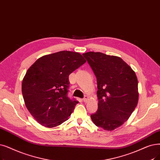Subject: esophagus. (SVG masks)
I'll return each instance as SVG.
<instances>
[{
    "mask_svg": "<svg viewBox=\"0 0 160 160\" xmlns=\"http://www.w3.org/2000/svg\"><path fill=\"white\" fill-rule=\"evenodd\" d=\"M87 99H88V98H87V96H85V97H84V98L82 99V101H84V102H86V101H87Z\"/></svg>",
    "mask_w": 160,
    "mask_h": 160,
    "instance_id": "1",
    "label": "esophagus"
}]
</instances>
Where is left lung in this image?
I'll list each match as a JSON object with an SVG mask.
<instances>
[{
	"label": "left lung",
	"instance_id": "obj_1",
	"mask_svg": "<svg viewBox=\"0 0 160 160\" xmlns=\"http://www.w3.org/2000/svg\"><path fill=\"white\" fill-rule=\"evenodd\" d=\"M82 55L94 72L98 89V109L91 118L97 126L112 131L126 122L137 107L135 72L119 57L93 52Z\"/></svg>",
	"mask_w": 160,
	"mask_h": 160
}]
</instances>
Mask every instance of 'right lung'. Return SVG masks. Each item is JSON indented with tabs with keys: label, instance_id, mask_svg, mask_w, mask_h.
<instances>
[{
	"label": "right lung",
	"instance_id": "1",
	"mask_svg": "<svg viewBox=\"0 0 160 160\" xmlns=\"http://www.w3.org/2000/svg\"><path fill=\"white\" fill-rule=\"evenodd\" d=\"M77 52L61 51L38 59L22 82L25 106L40 124L53 128L67 120L78 101L68 96V76L84 64Z\"/></svg>",
	"mask_w": 160,
	"mask_h": 160
}]
</instances>
